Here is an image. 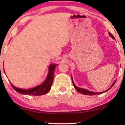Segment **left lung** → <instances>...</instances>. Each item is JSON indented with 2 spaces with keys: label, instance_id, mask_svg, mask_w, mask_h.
<instances>
[{
  "label": "left lung",
  "instance_id": "obj_1",
  "mask_svg": "<svg viewBox=\"0 0 125 125\" xmlns=\"http://www.w3.org/2000/svg\"><path fill=\"white\" fill-rule=\"evenodd\" d=\"M109 35H110V36H111L112 38L113 39H115L114 36H113L112 35V34L110 33H109ZM72 81L73 84V86H74V88H75V89L78 92L81 93V94H86V95H95V94H103V93L106 92H107V90H108L109 89L111 88V87H112L113 85H114V84L115 83V82H116V81H115V82H114L113 83V84H112V86H110V87L109 89H107V90H105V91H104V92H99V93H98V92H90V91H89V90H86V89H84L80 88V87H77L75 85V84L74 83L73 81V78H72Z\"/></svg>",
  "mask_w": 125,
  "mask_h": 125
}]
</instances>
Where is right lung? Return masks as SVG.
Here are the masks:
<instances>
[{"instance_id":"right-lung-1","label":"right lung","mask_w":125,"mask_h":125,"mask_svg":"<svg viewBox=\"0 0 125 125\" xmlns=\"http://www.w3.org/2000/svg\"><path fill=\"white\" fill-rule=\"evenodd\" d=\"M56 67V64H52L49 66V70L48 76H47L45 81L41 85H39L38 86L33 87V88L29 89H22L18 88V87L14 86L10 83L11 86L17 92L22 94L40 96L47 94L48 92H49V90L51 89L53 80L54 72Z\"/></svg>"}]
</instances>
